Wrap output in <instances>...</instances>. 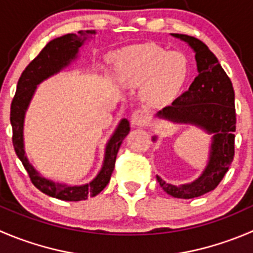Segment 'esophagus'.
<instances>
[{"mask_svg": "<svg viewBox=\"0 0 253 253\" xmlns=\"http://www.w3.org/2000/svg\"><path fill=\"white\" fill-rule=\"evenodd\" d=\"M147 120H148V114L144 110L138 109L132 112L131 124L133 126H144L147 124Z\"/></svg>", "mask_w": 253, "mask_h": 253, "instance_id": "1", "label": "esophagus"}]
</instances>
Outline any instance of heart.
Segmentation results:
<instances>
[{"label":"heart","instance_id":"obj_1","mask_svg":"<svg viewBox=\"0 0 253 253\" xmlns=\"http://www.w3.org/2000/svg\"><path fill=\"white\" fill-rule=\"evenodd\" d=\"M117 74L122 82L147 83L144 95L151 101H164L173 96L188 77V60L179 51L157 45L126 49L116 55Z\"/></svg>","mask_w":253,"mask_h":253}]
</instances>
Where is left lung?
Returning a JSON list of instances; mask_svg holds the SVG:
<instances>
[{"label":"left lung","instance_id":"left-lung-1","mask_svg":"<svg viewBox=\"0 0 253 253\" xmlns=\"http://www.w3.org/2000/svg\"><path fill=\"white\" fill-rule=\"evenodd\" d=\"M186 42L195 51L198 77L188 91L158 111L157 117L175 124H189L212 133L209 161L202 175L193 183L173 185L157 175L167 194L180 199H192L211 192L222 180L235 156V91L232 83L219 60L205 43L186 34L171 33ZM157 137H153L156 141Z\"/></svg>","mask_w":253,"mask_h":253}]
</instances>
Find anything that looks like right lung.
<instances>
[{"label":"right lung","mask_w":253,"mask_h":253,"mask_svg":"<svg viewBox=\"0 0 253 253\" xmlns=\"http://www.w3.org/2000/svg\"><path fill=\"white\" fill-rule=\"evenodd\" d=\"M95 33H96L95 31H80L78 34H65L49 42L22 73L18 84H17L16 95L11 104L9 119H11L12 132H13L12 142H13L16 154L26 168L32 183L44 194L56 198V199L65 200V202H80V200L87 199L89 197H95L101 190H104L105 186L109 184L111 174L114 171L120 146L129 132V122L126 119L120 121L114 134L107 142L104 163L97 175L86 184L69 185V184L50 180L41 175L38 170H36V168L29 163L26 152H24L23 143L24 115L33 97L37 85L68 67L72 60L77 58L80 46L85 43L89 36Z\"/></svg>","instance_id":"obj_1"}]
</instances>
